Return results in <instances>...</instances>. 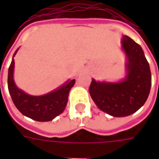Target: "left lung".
Segmentation results:
<instances>
[{
    "instance_id": "obj_1",
    "label": "left lung",
    "mask_w": 159,
    "mask_h": 159,
    "mask_svg": "<svg viewBox=\"0 0 159 159\" xmlns=\"http://www.w3.org/2000/svg\"><path fill=\"white\" fill-rule=\"evenodd\" d=\"M121 45L126 55V76L117 83L92 79L89 93L99 109L112 117H127L140 109L147 101L151 85L150 66L141 47L128 36Z\"/></svg>"
}]
</instances>
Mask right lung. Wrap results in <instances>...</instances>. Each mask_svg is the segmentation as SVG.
Instances as JSON below:
<instances>
[{
  "mask_svg": "<svg viewBox=\"0 0 159 159\" xmlns=\"http://www.w3.org/2000/svg\"><path fill=\"white\" fill-rule=\"evenodd\" d=\"M17 49L12 56V62L9 66L7 86L12 102L21 113L38 122L52 121L66 109L68 95L70 89L75 84V79L67 80L63 85L52 90L48 93L41 96H34L19 89L13 80L14 70V56L18 52Z\"/></svg>",
  "mask_w": 159,
  "mask_h": 159,
  "instance_id": "right-lung-1",
  "label": "right lung"
}]
</instances>
